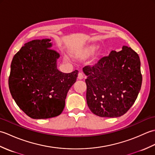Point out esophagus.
Instances as JSON below:
<instances>
[{
    "instance_id": "1",
    "label": "esophagus",
    "mask_w": 155,
    "mask_h": 155,
    "mask_svg": "<svg viewBox=\"0 0 155 155\" xmlns=\"http://www.w3.org/2000/svg\"><path fill=\"white\" fill-rule=\"evenodd\" d=\"M84 78V74L83 72H78V79H83V78Z\"/></svg>"
}]
</instances>
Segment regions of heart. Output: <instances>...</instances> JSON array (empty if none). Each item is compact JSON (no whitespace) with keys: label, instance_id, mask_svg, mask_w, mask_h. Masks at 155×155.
<instances>
[{"label":"heart","instance_id":"obj_1","mask_svg":"<svg viewBox=\"0 0 155 155\" xmlns=\"http://www.w3.org/2000/svg\"><path fill=\"white\" fill-rule=\"evenodd\" d=\"M96 50H97L96 47H94V46H91V47H88L87 49V52L88 54H91V53H93V52L96 51Z\"/></svg>","mask_w":155,"mask_h":155}]
</instances>
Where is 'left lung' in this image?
<instances>
[{"instance_id":"8db88e82","label":"left lung","mask_w":155,"mask_h":155,"mask_svg":"<svg viewBox=\"0 0 155 155\" xmlns=\"http://www.w3.org/2000/svg\"><path fill=\"white\" fill-rule=\"evenodd\" d=\"M87 102L93 114L114 118L124 114L135 102L142 84L139 55L130 47L112 51L93 65L85 66Z\"/></svg>"}]
</instances>
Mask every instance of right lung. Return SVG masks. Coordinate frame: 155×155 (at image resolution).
<instances>
[{"label": "right lung", "mask_w": 155, "mask_h": 155, "mask_svg": "<svg viewBox=\"0 0 155 155\" xmlns=\"http://www.w3.org/2000/svg\"><path fill=\"white\" fill-rule=\"evenodd\" d=\"M50 39L25 44L12 58L8 86L18 107L35 119L58 116L68 90L78 77L77 70L63 73L57 67L58 52L50 48Z\"/></svg>", "instance_id": "obj_1"}]
</instances>
